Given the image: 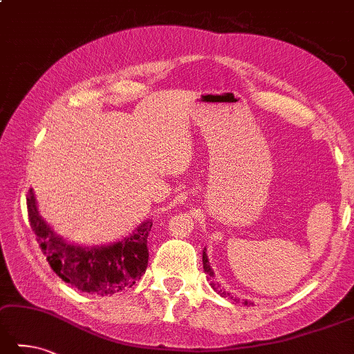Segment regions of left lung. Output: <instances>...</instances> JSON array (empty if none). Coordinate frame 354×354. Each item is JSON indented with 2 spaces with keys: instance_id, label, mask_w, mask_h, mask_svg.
I'll return each instance as SVG.
<instances>
[{
  "instance_id": "obj_1",
  "label": "left lung",
  "mask_w": 354,
  "mask_h": 354,
  "mask_svg": "<svg viewBox=\"0 0 354 354\" xmlns=\"http://www.w3.org/2000/svg\"><path fill=\"white\" fill-rule=\"evenodd\" d=\"M203 270H205V272L206 274H208V281H209V285L212 286V290L214 291H217V295H220L222 297H230V299H234V297H231V292H228V291H225L222 286H220V283L216 281V274H214V271H212V268H211V265H209V260H208V256H206V248L203 250ZM234 301L237 302V299H234ZM243 305H252V302H250V301H243Z\"/></svg>"
}]
</instances>
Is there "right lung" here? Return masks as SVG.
Wrapping results in <instances>:
<instances>
[{"mask_svg": "<svg viewBox=\"0 0 354 354\" xmlns=\"http://www.w3.org/2000/svg\"><path fill=\"white\" fill-rule=\"evenodd\" d=\"M28 212L30 228L50 268L66 283L89 295L108 296L131 288L148 266L151 220H145L117 242L82 246L69 243L53 231L38 211L35 192L29 189Z\"/></svg>", "mask_w": 354, "mask_h": 354, "instance_id": "right-lung-1", "label": "right lung"}]
</instances>
